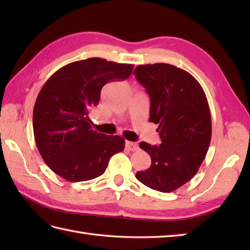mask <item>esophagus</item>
Instances as JSON below:
<instances>
[{
  "instance_id": "obj_1",
  "label": "esophagus",
  "mask_w": 250,
  "mask_h": 250,
  "mask_svg": "<svg viewBox=\"0 0 250 250\" xmlns=\"http://www.w3.org/2000/svg\"><path fill=\"white\" fill-rule=\"evenodd\" d=\"M125 148L130 151H136V150H139V145H137L136 143H134V142L126 141L125 142Z\"/></svg>"
}]
</instances>
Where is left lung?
I'll return each instance as SVG.
<instances>
[{
	"mask_svg": "<svg viewBox=\"0 0 250 250\" xmlns=\"http://www.w3.org/2000/svg\"><path fill=\"white\" fill-rule=\"evenodd\" d=\"M134 75L150 98L149 121L158 125L160 145L141 142L151 158L142 184L172 192L192 178L203 162L211 137V118L203 88L182 68L167 63L136 66Z\"/></svg>",
	"mask_w": 250,
	"mask_h": 250,
	"instance_id": "left-lung-1",
	"label": "left lung"
}]
</instances>
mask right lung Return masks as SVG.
Segmentation results:
<instances>
[{"label":"right lung","instance_id":"right-lung-1","mask_svg":"<svg viewBox=\"0 0 250 250\" xmlns=\"http://www.w3.org/2000/svg\"><path fill=\"white\" fill-rule=\"evenodd\" d=\"M133 64L101 58L72 62L49 77L33 109L35 143L51 171L68 182L101 176L109 159L125 149L124 137L91 128L89 111L105 83L128 78Z\"/></svg>","mask_w":250,"mask_h":250}]
</instances>
